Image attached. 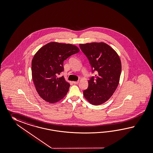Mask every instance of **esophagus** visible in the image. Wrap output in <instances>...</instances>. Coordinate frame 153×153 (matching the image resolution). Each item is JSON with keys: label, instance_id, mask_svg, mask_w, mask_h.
Returning a JSON list of instances; mask_svg holds the SVG:
<instances>
[{"label": "esophagus", "instance_id": "34e87169", "mask_svg": "<svg viewBox=\"0 0 153 153\" xmlns=\"http://www.w3.org/2000/svg\"><path fill=\"white\" fill-rule=\"evenodd\" d=\"M78 82L79 81H73V83L76 85V84H78Z\"/></svg>", "mask_w": 153, "mask_h": 153}]
</instances>
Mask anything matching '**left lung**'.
<instances>
[{"label": "left lung", "instance_id": "1", "mask_svg": "<svg viewBox=\"0 0 153 153\" xmlns=\"http://www.w3.org/2000/svg\"><path fill=\"white\" fill-rule=\"evenodd\" d=\"M79 47L88 59L92 71H97L96 78L92 77L88 81L83 96L91 104H103L112 97L119 84L122 70L119 55L102 42L80 44Z\"/></svg>", "mask_w": 153, "mask_h": 153}]
</instances>
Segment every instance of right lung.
<instances>
[{
	"label": "right lung",
	"instance_id": "add662e5",
	"mask_svg": "<svg viewBox=\"0 0 153 153\" xmlns=\"http://www.w3.org/2000/svg\"><path fill=\"white\" fill-rule=\"evenodd\" d=\"M79 51L76 45L51 42L36 52L31 62L32 78L44 100L54 103L66 95L70 85L63 76L57 75L63 71V61Z\"/></svg>",
	"mask_w": 153,
	"mask_h": 153
}]
</instances>
